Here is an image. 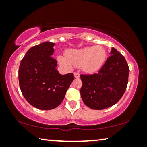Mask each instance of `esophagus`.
Segmentation results:
<instances>
[{"instance_id": "1", "label": "esophagus", "mask_w": 147, "mask_h": 147, "mask_svg": "<svg viewBox=\"0 0 147 147\" xmlns=\"http://www.w3.org/2000/svg\"><path fill=\"white\" fill-rule=\"evenodd\" d=\"M74 76H75V78H79V77H80V74L78 72H75V73H74Z\"/></svg>"}]
</instances>
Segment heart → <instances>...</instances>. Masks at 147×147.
<instances>
[{
  "mask_svg": "<svg viewBox=\"0 0 147 147\" xmlns=\"http://www.w3.org/2000/svg\"><path fill=\"white\" fill-rule=\"evenodd\" d=\"M65 56L66 57H58L61 65L68 68L73 65L81 66L84 71L92 73L103 66L106 61V52L102 46H90L68 50L65 52Z\"/></svg>",
  "mask_w": 147,
  "mask_h": 147,
  "instance_id": "b5f03b06",
  "label": "heart"
}]
</instances>
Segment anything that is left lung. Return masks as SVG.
<instances>
[{
	"label": "left lung",
	"mask_w": 147,
	"mask_h": 147,
	"mask_svg": "<svg viewBox=\"0 0 147 147\" xmlns=\"http://www.w3.org/2000/svg\"><path fill=\"white\" fill-rule=\"evenodd\" d=\"M98 73L81 75V97L84 104L95 110L114 105L122 98L129 82V68L122 54L112 48Z\"/></svg>",
	"instance_id": "obj_1"
}]
</instances>
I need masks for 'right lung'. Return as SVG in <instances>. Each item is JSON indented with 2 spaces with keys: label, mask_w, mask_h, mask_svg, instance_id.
Listing matches in <instances>:
<instances>
[{
  "label": "right lung",
  "mask_w": 147,
  "mask_h": 147,
  "mask_svg": "<svg viewBox=\"0 0 147 147\" xmlns=\"http://www.w3.org/2000/svg\"><path fill=\"white\" fill-rule=\"evenodd\" d=\"M55 43L44 42L28 50L18 70L21 92L29 104L41 110L57 107L74 80L73 73L61 75L52 57Z\"/></svg>",
  "instance_id": "1"
}]
</instances>
